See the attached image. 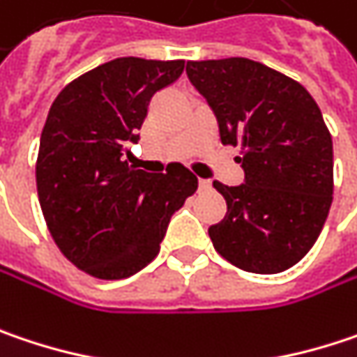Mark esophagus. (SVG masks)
<instances>
[{
  "label": "esophagus",
  "instance_id": "1",
  "mask_svg": "<svg viewBox=\"0 0 357 357\" xmlns=\"http://www.w3.org/2000/svg\"><path fill=\"white\" fill-rule=\"evenodd\" d=\"M199 189H201V191H209V189H211V181H207V178H199Z\"/></svg>",
  "mask_w": 357,
  "mask_h": 357
}]
</instances>
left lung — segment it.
I'll list each match as a JSON object with an SVG mask.
<instances>
[{
	"instance_id": "1",
	"label": "left lung",
	"mask_w": 357,
	"mask_h": 357,
	"mask_svg": "<svg viewBox=\"0 0 357 357\" xmlns=\"http://www.w3.org/2000/svg\"><path fill=\"white\" fill-rule=\"evenodd\" d=\"M187 75L209 101L223 146H240L245 183L213 187L227 203L209 227L234 266L276 274L317 242L333 201V142L321 109L294 79L250 59L191 61Z\"/></svg>"
}]
</instances>
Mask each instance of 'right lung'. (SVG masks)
I'll return each mask as SVG.
<instances>
[{"label": "right lung", "mask_w": 357, "mask_h": 357, "mask_svg": "<svg viewBox=\"0 0 357 357\" xmlns=\"http://www.w3.org/2000/svg\"><path fill=\"white\" fill-rule=\"evenodd\" d=\"M183 68L185 61L115 59L70 81L50 105L36 158L40 209L64 258L89 276L119 280L148 266L172 213L197 191L183 165L150 174L123 160L152 95Z\"/></svg>", "instance_id": "right-lung-1"}]
</instances>
